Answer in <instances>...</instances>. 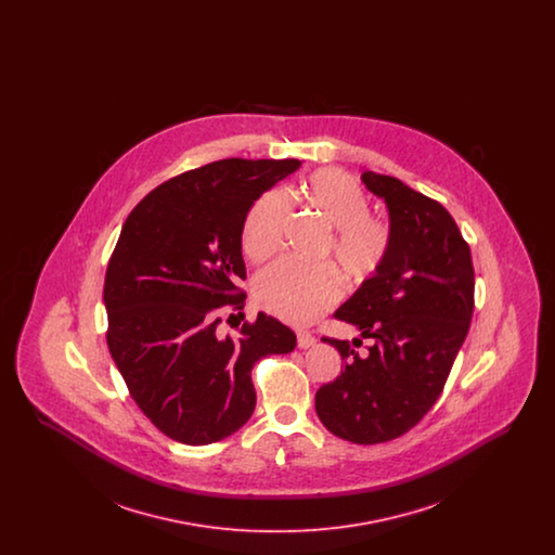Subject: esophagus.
<instances>
[{"mask_svg":"<svg viewBox=\"0 0 555 555\" xmlns=\"http://www.w3.org/2000/svg\"><path fill=\"white\" fill-rule=\"evenodd\" d=\"M314 335L310 333V331H297V345L301 347V349H308V347H312L314 345Z\"/></svg>","mask_w":555,"mask_h":555,"instance_id":"34e87169","label":"esophagus"}]
</instances>
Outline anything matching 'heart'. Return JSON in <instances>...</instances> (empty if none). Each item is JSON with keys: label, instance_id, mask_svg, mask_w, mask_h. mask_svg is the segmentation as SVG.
Masks as SVG:
<instances>
[{"label": "heart", "instance_id": "heart-1", "mask_svg": "<svg viewBox=\"0 0 555 555\" xmlns=\"http://www.w3.org/2000/svg\"><path fill=\"white\" fill-rule=\"evenodd\" d=\"M306 204L333 229L322 256L333 258L345 279L364 285L374 279L393 249L389 220L370 214L369 193L344 170L324 168L301 185ZM289 218V195L281 189L264 193L245 216L241 247L247 260L270 258ZM341 279L331 266H301L281 260L256 279L254 295L266 312L291 324H308L341 297Z\"/></svg>", "mask_w": 555, "mask_h": 555}]
</instances>
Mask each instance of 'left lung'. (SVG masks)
<instances>
[{
	"label": "left lung",
	"mask_w": 555,
	"mask_h": 555,
	"mask_svg": "<svg viewBox=\"0 0 555 555\" xmlns=\"http://www.w3.org/2000/svg\"><path fill=\"white\" fill-rule=\"evenodd\" d=\"M362 181L389 208L393 249L335 312L370 339L369 351L360 356L349 341L322 339L337 347L345 366L318 389L317 414L333 435L374 446L405 435L441 396L470 328L475 268L439 202L396 177L369 170Z\"/></svg>",
	"instance_id": "obj_1"
}]
</instances>
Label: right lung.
<instances>
[{
  "label": "right lung",
  "mask_w": 555,
  "mask_h": 555,
  "mask_svg": "<svg viewBox=\"0 0 555 555\" xmlns=\"http://www.w3.org/2000/svg\"><path fill=\"white\" fill-rule=\"evenodd\" d=\"M299 166L218 159L150 191L122 224L104 283L107 349L141 412L179 443L238 430L256 408L254 364L295 349V333L264 312L238 337L218 324L245 306L247 211Z\"/></svg>",
  "instance_id": "add662e5"
}]
</instances>
